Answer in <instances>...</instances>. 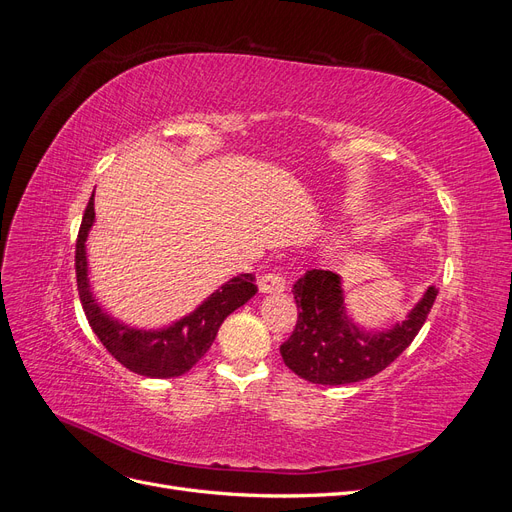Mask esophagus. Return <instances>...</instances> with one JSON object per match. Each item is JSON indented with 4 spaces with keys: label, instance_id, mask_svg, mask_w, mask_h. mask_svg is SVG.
<instances>
[{
    "label": "esophagus",
    "instance_id": "1",
    "mask_svg": "<svg viewBox=\"0 0 512 512\" xmlns=\"http://www.w3.org/2000/svg\"><path fill=\"white\" fill-rule=\"evenodd\" d=\"M258 288L262 294H271V292H284L286 290V280L280 273H265L260 277Z\"/></svg>",
    "mask_w": 512,
    "mask_h": 512
}]
</instances>
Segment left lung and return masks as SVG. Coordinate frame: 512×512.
I'll return each instance as SVG.
<instances>
[{
    "label": "left lung",
    "mask_w": 512,
    "mask_h": 512,
    "mask_svg": "<svg viewBox=\"0 0 512 512\" xmlns=\"http://www.w3.org/2000/svg\"><path fill=\"white\" fill-rule=\"evenodd\" d=\"M292 294L299 320L280 346L286 367L307 382L339 386L367 380L389 367L421 331L438 288L429 286L406 320L384 331H365L348 316L342 277L333 271H307Z\"/></svg>",
    "instance_id": "obj_1"
}]
</instances>
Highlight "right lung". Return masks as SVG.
I'll list each match as a JSON object with an SVG mask.
<instances>
[{
    "label": "right lung",
    "mask_w": 512,
    "mask_h": 512,
    "mask_svg": "<svg viewBox=\"0 0 512 512\" xmlns=\"http://www.w3.org/2000/svg\"><path fill=\"white\" fill-rule=\"evenodd\" d=\"M94 194H91L79 239H76V284H79V297L89 320L102 346L111 352L115 359L138 376L147 378H177L190 371L205 352L211 348L218 329L226 316L245 305L258 292L252 273H241L232 277L226 284L200 303L192 314L168 324L162 329H136L130 324L106 314L89 286V267L85 243L89 230L94 226Z\"/></svg>",
    "instance_id": "add662e5"
}]
</instances>
